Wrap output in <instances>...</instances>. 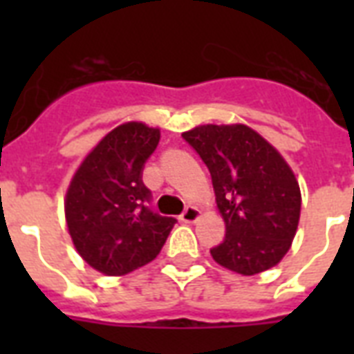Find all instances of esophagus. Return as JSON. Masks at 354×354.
<instances>
[{
    "mask_svg": "<svg viewBox=\"0 0 354 354\" xmlns=\"http://www.w3.org/2000/svg\"><path fill=\"white\" fill-rule=\"evenodd\" d=\"M200 218V211L194 207V205H189V207H185V211H183L182 215H180V221L185 222V224H193V222H196Z\"/></svg>",
    "mask_w": 354,
    "mask_h": 354,
    "instance_id": "esophagus-1",
    "label": "esophagus"
}]
</instances>
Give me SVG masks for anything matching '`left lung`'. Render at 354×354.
Listing matches in <instances>:
<instances>
[{"label":"left lung","mask_w":354,"mask_h":354,"mask_svg":"<svg viewBox=\"0 0 354 354\" xmlns=\"http://www.w3.org/2000/svg\"><path fill=\"white\" fill-rule=\"evenodd\" d=\"M211 172L226 239L211 257L241 275L281 263L301 215L296 174L274 145L246 124H200L182 133Z\"/></svg>","instance_id":"left-lung-1"}]
</instances>
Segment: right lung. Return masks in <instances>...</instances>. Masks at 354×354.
Returning a JSON list of instances; mask_svg holds the SVG:
<instances>
[{
  "label": "right lung",
  "instance_id": "right-lung-1",
  "mask_svg": "<svg viewBox=\"0 0 354 354\" xmlns=\"http://www.w3.org/2000/svg\"><path fill=\"white\" fill-rule=\"evenodd\" d=\"M160 128L128 121L108 132L77 167L64 198L75 250L104 275H124L158 257L176 218L149 209L141 180Z\"/></svg>",
  "mask_w": 354,
  "mask_h": 354
}]
</instances>
